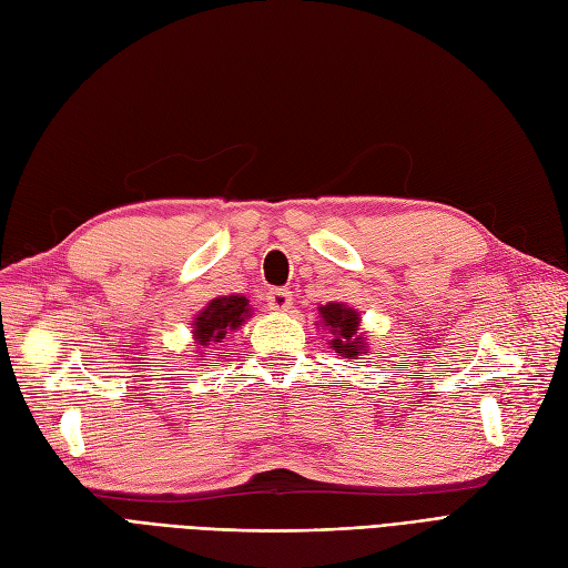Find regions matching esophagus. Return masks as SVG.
Masks as SVG:
<instances>
[{
    "label": "esophagus",
    "mask_w": 568,
    "mask_h": 568,
    "mask_svg": "<svg viewBox=\"0 0 568 568\" xmlns=\"http://www.w3.org/2000/svg\"><path fill=\"white\" fill-rule=\"evenodd\" d=\"M265 301L270 305V311H274V313H286L288 307L294 305V298H291L288 288H270Z\"/></svg>",
    "instance_id": "1"
}]
</instances>
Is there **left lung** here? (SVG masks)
<instances>
[{"label":"left lung","mask_w":568,"mask_h":568,"mask_svg":"<svg viewBox=\"0 0 568 568\" xmlns=\"http://www.w3.org/2000/svg\"><path fill=\"white\" fill-rule=\"evenodd\" d=\"M320 317L326 329L332 332L329 346L348 359H357L367 351V341L359 334V315L346 303H326L320 307Z\"/></svg>","instance_id":"1"}]
</instances>
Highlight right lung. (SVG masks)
I'll return each mask as SVG.
<instances>
[{
    "mask_svg": "<svg viewBox=\"0 0 568 568\" xmlns=\"http://www.w3.org/2000/svg\"><path fill=\"white\" fill-rule=\"evenodd\" d=\"M251 317V305L246 296H220L213 298L203 311L194 317V341L201 348H209L213 343H222L230 332L239 329ZM201 353L199 357H203Z\"/></svg>",
    "mask_w": 568,
    "mask_h": 568,
    "instance_id": "add662e5",
    "label": "right lung"
}]
</instances>
